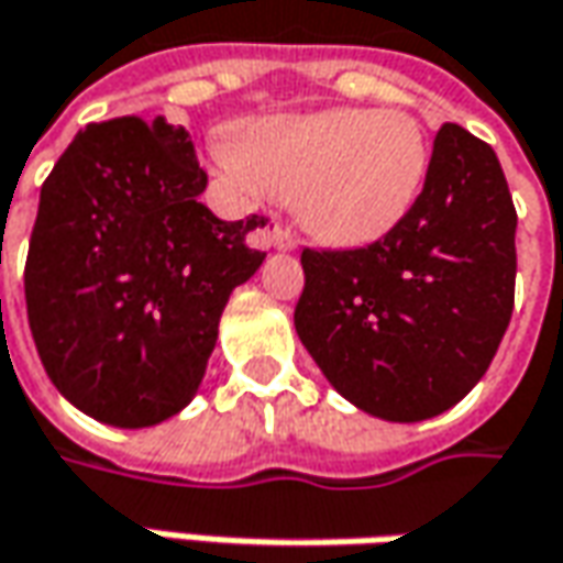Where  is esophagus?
I'll return each instance as SVG.
<instances>
[{
    "label": "esophagus",
    "mask_w": 563,
    "mask_h": 563,
    "mask_svg": "<svg viewBox=\"0 0 563 563\" xmlns=\"http://www.w3.org/2000/svg\"><path fill=\"white\" fill-rule=\"evenodd\" d=\"M271 245H274V249H280V252H289V249H296V245H299V240H296L286 227H274V230H271Z\"/></svg>",
    "instance_id": "obj_1"
}]
</instances>
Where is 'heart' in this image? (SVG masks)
<instances>
[{"label": "heart", "mask_w": 563, "mask_h": 563, "mask_svg": "<svg viewBox=\"0 0 563 563\" xmlns=\"http://www.w3.org/2000/svg\"><path fill=\"white\" fill-rule=\"evenodd\" d=\"M218 162L245 189L289 199L320 243L367 245L415 208L430 140L401 108H330L252 121Z\"/></svg>", "instance_id": "heart-1"}]
</instances>
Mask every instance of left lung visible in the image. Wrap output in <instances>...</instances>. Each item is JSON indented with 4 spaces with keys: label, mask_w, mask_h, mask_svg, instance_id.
Masks as SVG:
<instances>
[{
    "label": "left lung",
    "mask_w": 563,
    "mask_h": 563,
    "mask_svg": "<svg viewBox=\"0 0 563 563\" xmlns=\"http://www.w3.org/2000/svg\"><path fill=\"white\" fill-rule=\"evenodd\" d=\"M517 211L489 143L442 124L408 218L361 249H305L296 333L355 408L415 423L493 364L514 311Z\"/></svg>",
    "instance_id": "8db88e82"
}]
</instances>
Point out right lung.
Returning a JSON list of instances; mask_svg holds the SVG:
<instances>
[{"label": "right lung", "mask_w": 563, "mask_h": 563, "mask_svg": "<svg viewBox=\"0 0 563 563\" xmlns=\"http://www.w3.org/2000/svg\"><path fill=\"white\" fill-rule=\"evenodd\" d=\"M184 126L89 124L55 162L30 233L24 296L40 361L74 408L152 427L189 405L223 305L264 262L267 223L214 218Z\"/></svg>", "instance_id": "1"}]
</instances>
